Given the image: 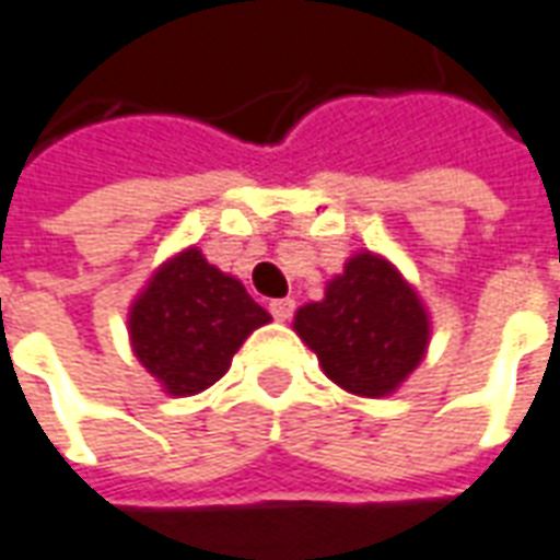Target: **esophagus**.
Returning a JSON list of instances; mask_svg holds the SVG:
<instances>
[{"label": "esophagus", "mask_w": 560, "mask_h": 560, "mask_svg": "<svg viewBox=\"0 0 560 560\" xmlns=\"http://www.w3.org/2000/svg\"><path fill=\"white\" fill-rule=\"evenodd\" d=\"M293 308H296V303H293L291 296H281V300H272V303H269V312H272V318L276 320L291 318Z\"/></svg>", "instance_id": "esophagus-1"}]
</instances>
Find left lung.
<instances>
[{
    "label": "left lung",
    "mask_w": 560,
    "mask_h": 560,
    "mask_svg": "<svg viewBox=\"0 0 560 560\" xmlns=\"http://www.w3.org/2000/svg\"><path fill=\"white\" fill-rule=\"evenodd\" d=\"M293 330L339 388L388 397L424 358L430 315L394 264L361 252L348 257L320 303H306L293 315Z\"/></svg>",
    "instance_id": "left-lung-1"
}]
</instances>
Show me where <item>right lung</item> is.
<instances>
[{
    "instance_id": "obj_1",
    "label": "right lung",
    "mask_w": 560,
    "mask_h": 560,
    "mask_svg": "<svg viewBox=\"0 0 560 560\" xmlns=\"http://www.w3.org/2000/svg\"><path fill=\"white\" fill-rule=\"evenodd\" d=\"M245 284L185 248L151 276L130 306L136 358L172 397H190L230 370L248 336L269 324Z\"/></svg>"
}]
</instances>
